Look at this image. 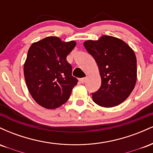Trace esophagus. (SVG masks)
Wrapping results in <instances>:
<instances>
[{"instance_id":"34e87169","label":"esophagus","mask_w":153,"mask_h":153,"mask_svg":"<svg viewBox=\"0 0 153 153\" xmlns=\"http://www.w3.org/2000/svg\"><path fill=\"white\" fill-rule=\"evenodd\" d=\"M85 80H86V78H82L80 79V81L81 83H84L85 82Z\"/></svg>"}]
</instances>
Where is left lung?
I'll list each match as a JSON object with an SVG mask.
<instances>
[{
  "instance_id": "left-lung-1",
  "label": "left lung",
  "mask_w": 153,
  "mask_h": 153,
  "mask_svg": "<svg viewBox=\"0 0 153 153\" xmlns=\"http://www.w3.org/2000/svg\"><path fill=\"white\" fill-rule=\"evenodd\" d=\"M99 68L101 85L92 94L96 104L113 107L129 97L137 80V59L134 51L118 38L102 36L83 44Z\"/></svg>"
}]
</instances>
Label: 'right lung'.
I'll return each mask as SVG.
<instances>
[{"mask_svg": "<svg viewBox=\"0 0 153 153\" xmlns=\"http://www.w3.org/2000/svg\"><path fill=\"white\" fill-rule=\"evenodd\" d=\"M75 45V41L65 42L57 36H48L29 47L24 78L32 98L44 108L62 106L77 85L78 79L72 75V66L66 59Z\"/></svg>", "mask_w": 153, "mask_h": 153, "instance_id": "obj_1", "label": "right lung"}]
</instances>
